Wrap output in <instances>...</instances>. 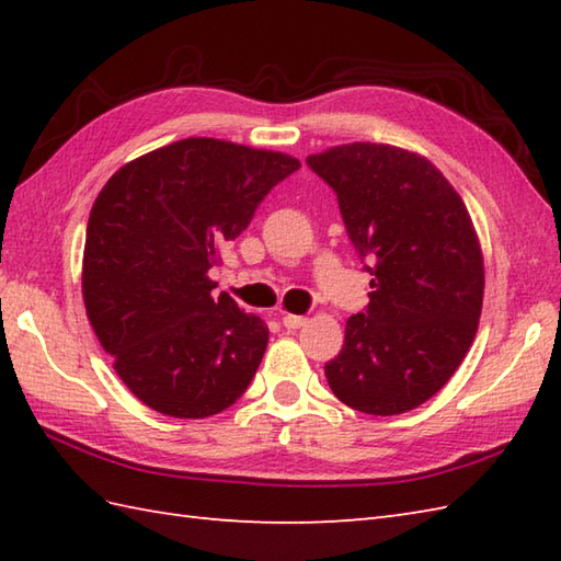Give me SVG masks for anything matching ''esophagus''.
I'll return each mask as SVG.
<instances>
[{"mask_svg":"<svg viewBox=\"0 0 561 561\" xmlns=\"http://www.w3.org/2000/svg\"><path fill=\"white\" fill-rule=\"evenodd\" d=\"M306 316H294V313H287L282 318V323H284V328L287 330H299V328H304L306 325Z\"/></svg>","mask_w":561,"mask_h":561,"instance_id":"1","label":"esophagus"}]
</instances>
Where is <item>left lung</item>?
Returning a JSON list of instances; mask_svg holds the SVG:
<instances>
[{
    "instance_id": "obj_1",
    "label": "left lung",
    "mask_w": 561,
    "mask_h": 561,
    "mask_svg": "<svg viewBox=\"0 0 561 561\" xmlns=\"http://www.w3.org/2000/svg\"><path fill=\"white\" fill-rule=\"evenodd\" d=\"M306 163L337 193L374 274L328 383L352 410L410 412L448 383L480 325L484 260L468 207L432 161L400 147L352 141Z\"/></svg>"
}]
</instances>
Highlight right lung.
<instances>
[{
	"instance_id": "right-lung-1",
	"label": "right lung",
	"mask_w": 561,
	"mask_h": 561,
	"mask_svg": "<svg viewBox=\"0 0 561 561\" xmlns=\"http://www.w3.org/2000/svg\"><path fill=\"white\" fill-rule=\"evenodd\" d=\"M299 159L187 137L125 163L91 207L81 294L115 374L147 408L211 416L243 396L270 330L229 294L214 299L226 241Z\"/></svg>"
}]
</instances>
